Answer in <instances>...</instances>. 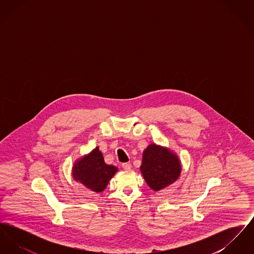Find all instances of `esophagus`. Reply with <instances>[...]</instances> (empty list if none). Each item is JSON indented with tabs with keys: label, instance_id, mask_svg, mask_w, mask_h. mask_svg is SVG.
Wrapping results in <instances>:
<instances>
[{
	"label": "esophagus",
	"instance_id": "1",
	"mask_svg": "<svg viewBox=\"0 0 254 254\" xmlns=\"http://www.w3.org/2000/svg\"><path fill=\"white\" fill-rule=\"evenodd\" d=\"M122 168L125 170H130L131 169V165L129 163H124L122 164Z\"/></svg>",
	"mask_w": 254,
	"mask_h": 254
}]
</instances>
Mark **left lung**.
Here are the masks:
<instances>
[{
    "mask_svg": "<svg viewBox=\"0 0 254 254\" xmlns=\"http://www.w3.org/2000/svg\"><path fill=\"white\" fill-rule=\"evenodd\" d=\"M141 171L149 188L158 191L178 179L181 165L167 148L150 145L144 151Z\"/></svg>",
    "mask_w": 254,
    "mask_h": 254,
    "instance_id": "obj_1",
    "label": "left lung"
}]
</instances>
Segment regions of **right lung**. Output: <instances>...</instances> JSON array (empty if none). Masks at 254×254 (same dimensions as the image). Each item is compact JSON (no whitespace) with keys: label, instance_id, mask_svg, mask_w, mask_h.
I'll return each mask as SVG.
<instances>
[{"label":"right lung","instance_id":"add662e5","mask_svg":"<svg viewBox=\"0 0 254 254\" xmlns=\"http://www.w3.org/2000/svg\"><path fill=\"white\" fill-rule=\"evenodd\" d=\"M116 171L117 169L115 167L105 163L103 154L96 147L89 155L74 165L73 177L91 190L101 192L107 188L109 180Z\"/></svg>","mask_w":254,"mask_h":254}]
</instances>
